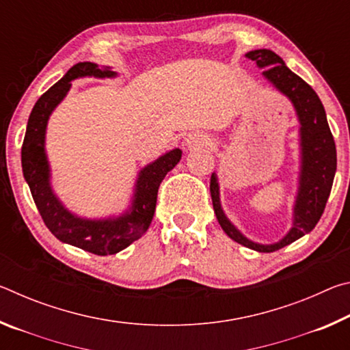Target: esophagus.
<instances>
[{
    "mask_svg": "<svg viewBox=\"0 0 350 350\" xmlns=\"http://www.w3.org/2000/svg\"><path fill=\"white\" fill-rule=\"evenodd\" d=\"M210 139L205 137L202 134H191L188 135L187 139V145L188 146H198V145H208Z\"/></svg>",
    "mask_w": 350,
    "mask_h": 350,
    "instance_id": "esophagus-1",
    "label": "esophagus"
}]
</instances>
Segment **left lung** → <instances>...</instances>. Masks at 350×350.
<instances>
[{
	"label": "left lung",
	"instance_id": "obj_1",
	"mask_svg": "<svg viewBox=\"0 0 350 350\" xmlns=\"http://www.w3.org/2000/svg\"><path fill=\"white\" fill-rule=\"evenodd\" d=\"M245 57L265 69L262 75L293 103L299 120V187L293 206V224L288 233L275 244H258L245 238L230 219L225 216L219 198V182L216 173L211 174L210 193L216 217L230 238L259 253H271L292 244L296 239L310 233L321 217L327 204L332 183L336 171V148L330 133L324 106L317 92L292 72L280 55L270 49L250 51Z\"/></svg>",
	"mask_w": 350,
	"mask_h": 350
}]
</instances>
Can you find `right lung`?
<instances>
[{"label": "right lung", "mask_w": 350, "mask_h": 350, "mask_svg": "<svg viewBox=\"0 0 350 350\" xmlns=\"http://www.w3.org/2000/svg\"><path fill=\"white\" fill-rule=\"evenodd\" d=\"M116 75L117 72L111 70V68H98V64L91 62L74 64L63 79L58 80L35 103L29 116L25 142L21 148L23 174L31 188L33 202L46 227L62 242L98 254V256L122 252L123 248L144 236L156 211L161 182L168 171L179 163L182 157V151L176 148L142 168L135 182L131 206L117 217H79L60 202L51 187V168L44 151L47 120L58 103L66 97L72 80L81 79V77L111 79Z\"/></svg>", "instance_id": "1"}]
</instances>
